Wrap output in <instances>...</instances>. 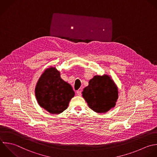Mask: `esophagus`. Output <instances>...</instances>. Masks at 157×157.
<instances>
[{
	"instance_id": "1",
	"label": "esophagus",
	"mask_w": 157,
	"mask_h": 157,
	"mask_svg": "<svg viewBox=\"0 0 157 157\" xmlns=\"http://www.w3.org/2000/svg\"><path fill=\"white\" fill-rule=\"evenodd\" d=\"M76 94H77L78 95L81 96V90H77V91H76Z\"/></svg>"
}]
</instances>
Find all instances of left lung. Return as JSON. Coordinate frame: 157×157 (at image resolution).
I'll use <instances>...</instances> for the list:
<instances>
[{"label":"left lung","instance_id":"1","mask_svg":"<svg viewBox=\"0 0 157 157\" xmlns=\"http://www.w3.org/2000/svg\"><path fill=\"white\" fill-rule=\"evenodd\" d=\"M82 94L89 108L97 113L110 110L115 106L118 98V89L108 75L95 76Z\"/></svg>","mask_w":157,"mask_h":157}]
</instances>
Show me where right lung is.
Listing matches in <instances>:
<instances>
[{
  "mask_svg": "<svg viewBox=\"0 0 157 157\" xmlns=\"http://www.w3.org/2000/svg\"><path fill=\"white\" fill-rule=\"evenodd\" d=\"M60 75L56 68H48L39 78L35 87L38 104L51 114L62 113L75 96L71 85L65 82Z\"/></svg>",
  "mask_w": 157,
  "mask_h": 157,
  "instance_id": "right-lung-1",
  "label": "right lung"
}]
</instances>
